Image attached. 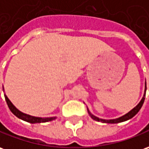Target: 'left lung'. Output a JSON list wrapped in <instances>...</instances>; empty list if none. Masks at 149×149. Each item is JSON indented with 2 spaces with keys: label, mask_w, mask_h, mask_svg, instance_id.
<instances>
[{
  "label": "left lung",
  "mask_w": 149,
  "mask_h": 149,
  "mask_svg": "<svg viewBox=\"0 0 149 149\" xmlns=\"http://www.w3.org/2000/svg\"><path fill=\"white\" fill-rule=\"evenodd\" d=\"M146 90H147V86H146V82H145V89H144V93H143V98L141 99V100L139 101V103L135 108H133L131 109V111L128 112L127 113H126L125 115L122 116L120 118H115V119H101V118H97L96 116H94L93 114H92L89 109H88V112L89 113V115L91 116L93 120H96V121H98V122H101V123H122V122H125V121H127V120L131 119L139 111V109H141L142 105H143V102H144V99H145V94H146Z\"/></svg>",
  "instance_id": "obj_1"
}]
</instances>
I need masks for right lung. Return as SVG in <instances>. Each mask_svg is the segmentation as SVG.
Instances as JSON below:
<instances>
[{"label": "right lung", "mask_w": 149, "mask_h": 149, "mask_svg": "<svg viewBox=\"0 0 149 149\" xmlns=\"http://www.w3.org/2000/svg\"><path fill=\"white\" fill-rule=\"evenodd\" d=\"M4 89V88H3ZM5 98H6V103L8 104V106L10 108V111L14 113V115L16 117H18V118L26 121L27 123H46V122H50V121H53V120L56 119L57 117H50V118H39V117H34V116L29 115V114H26L22 112L19 111L17 108L14 106V104H12V102L9 100V98L7 97L6 94H5Z\"/></svg>", "instance_id": "right-lung-1"}]
</instances>
